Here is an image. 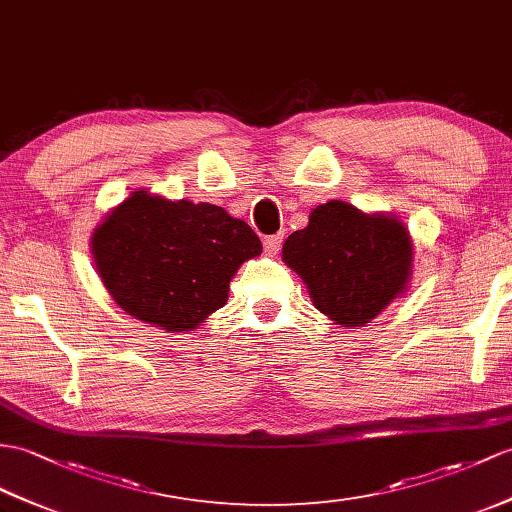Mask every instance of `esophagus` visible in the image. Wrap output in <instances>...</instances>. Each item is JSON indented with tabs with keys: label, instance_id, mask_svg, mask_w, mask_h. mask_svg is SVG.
<instances>
[{
	"label": "esophagus",
	"instance_id": "34e87169",
	"mask_svg": "<svg viewBox=\"0 0 512 512\" xmlns=\"http://www.w3.org/2000/svg\"><path fill=\"white\" fill-rule=\"evenodd\" d=\"M282 234H271L265 239V252L267 254H278L280 252V245H282Z\"/></svg>",
	"mask_w": 512,
	"mask_h": 512
}]
</instances>
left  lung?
Listing matches in <instances>:
<instances>
[{"mask_svg":"<svg viewBox=\"0 0 512 512\" xmlns=\"http://www.w3.org/2000/svg\"><path fill=\"white\" fill-rule=\"evenodd\" d=\"M282 258L308 286L315 306L339 326H365L404 293L413 243L393 217L363 215L332 199L284 241Z\"/></svg>","mask_w":512,"mask_h":512,"instance_id":"8db88e82","label":"left lung"}]
</instances>
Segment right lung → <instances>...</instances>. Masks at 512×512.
<instances>
[{
  "label": "right lung",
  "instance_id": "right-lung-1",
  "mask_svg": "<svg viewBox=\"0 0 512 512\" xmlns=\"http://www.w3.org/2000/svg\"><path fill=\"white\" fill-rule=\"evenodd\" d=\"M91 245L112 299L169 332L193 330L219 310L236 269L263 252L258 234L223 208L147 191L112 210Z\"/></svg>",
  "mask_w": 512,
  "mask_h": 512
}]
</instances>
